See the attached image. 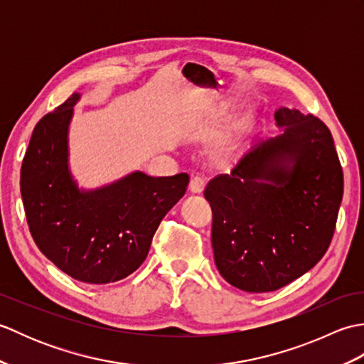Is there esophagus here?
<instances>
[{
	"instance_id": "34e87169",
	"label": "esophagus",
	"mask_w": 364,
	"mask_h": 364,
	"mask_svg": "<svg viewBox=\"0 0 364 364\" xmlns=\"http://www.w3.org/2000/svg\"><path fill=\"white\" fill-rule=\"evenodd\" d=\"M205 184H206V178L196 175V176L191 178L189 189H191V192H194V194H202L203 189H205Z\"/></svg>"
}]
</instances>
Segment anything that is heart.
Returning <instances> with one entry per match:
<instances>
[{"mask_svg": "<svg viewBox=\"0 0 364 364\" xmlns=\"http://www.w3.org/2000/svg\"><path fill=\"white\" fill-rule=\"evenodd\" d=\"M223 153H228V150H225V151H223Z\"/></svg>", "mask_w": 364, "mask_h": 364, "instance_id": "heart-1", "label": "heart"}]
</instances>
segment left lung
Returning a JSON list of instances; mask_svg holds the SVG:
<instances>
[{
  "instance_id": "8db88e82",
  "label": "left lung",
  "mask_w": 364,
  "mask_h": 364,
  "mask_svg": "<svg viewBox=\"0 0 364 364\" xmlns=\"http://www.w3.org/2000/svg\"><path fill=\"white\" fill-rule=\"evenodd\" d=\"M275 120L283 134L205 189L215 266L247 292L280 289L318 264L343 200V168L326 123L289 107Z\"/></svg>"
}]
</instances>
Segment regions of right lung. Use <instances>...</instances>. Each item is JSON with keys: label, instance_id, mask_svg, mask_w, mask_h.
I'll return each instance as SVG.
<instances>
[{"label": "right lung", "instance_id": "1", "mask_svg": "<svg viewBox=\"0 0 364 364\" xmlns=\"http://www.w3.org/2000/svg\"><path fill=\"white\" fill-rule=\"evenodd\" d=\"M80 94L37 123L21 164L29 231L46 258L82 283L133 274L149 255L161 220L189 184L188 173L133 172L109 186L81 191L68 170L67 133Z\"/></svg>", "mask_w": 364, "mask_h": 364}]
</instances>
